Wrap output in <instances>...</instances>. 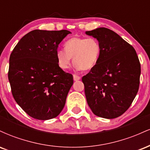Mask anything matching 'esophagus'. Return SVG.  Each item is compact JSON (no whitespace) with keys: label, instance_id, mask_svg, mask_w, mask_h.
Masks as SVG:
<instances>
[{"label":"esophagus","instance_id":"34e87169","mask_svg":"<svg viewBox=\"0 0 150 150\" xmlns=\"http://www.w3.org/2000/svg\"><path fill=\"white\" fill-rule=\"evenodd\" d=\"M81 77L80 76H77L76 75H73V79L75 81H77V80H80Z\"/></svg>","mask_w":150,"mask_h":150}]
</instances>
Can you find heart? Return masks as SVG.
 <instances>
[{
	"instance_id": "1",
	"label": "heart",
	"mask_w": 150,
	"mask_h": 150,
	"mask_svg": "<svg viewBox=\"0 0 150 150\" xmlns=\"http://www.w3.org/2000/svg\"><path fill=\"white\" fill-rule=\"evenodd\" d=\"M64 50L56 52V60L62 70L70 68L72 61L76 70L92 69L99 61L101 46L94 38L75 37L68 39L64 44Z\"/></svg>"
}]
</instances>
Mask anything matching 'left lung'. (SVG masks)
<instances>
[{"label":"left lung","mask_w":150,"mask_h":150,"mask_svg":"<svg viewBox=\"0 0 150 150\" xmlns=\"http://www.w3.org/2000/svg\"><path fill=\"white\" fill-rule=\"evenodd\" d=\"M85 34L101 46L97 63L82 78L87 104L96 116L117 118L128 110L138 92V57L131 45L109 29L99 27Z\"/></svg>","instance_id":"1"}]
</instances>
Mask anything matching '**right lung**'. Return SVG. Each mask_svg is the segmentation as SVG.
Segmentation results:
<instances>
[{
  "mask_svg": "<svg viewBox=\"0 0 150 150\" xmlns=\"http://www.w3.org/2000/svg\"><path fill=\"white\" fill-rule=\"evenodd\" d=\"M70 31L35 30L19 41L9 60L8 80L15 101L29 116L49 120L60 114L73 84L58 66V46Z\"/></svg>",
  "mask_w": 150,
  "mask_h": 150,
  "instance_id": "1",
  "label": "right lung"
}]
</instances>
